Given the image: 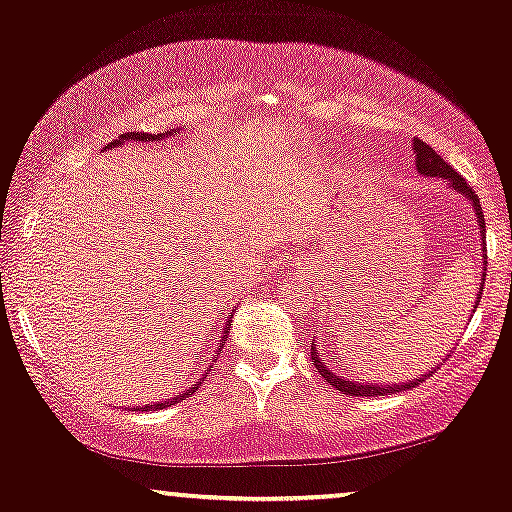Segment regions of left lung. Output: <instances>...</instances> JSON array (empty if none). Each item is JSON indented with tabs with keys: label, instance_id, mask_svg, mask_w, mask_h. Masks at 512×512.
I'll return each mask as SVG.
<instances>
[{
	"label": "left lung",
	"instance_id": "obj_1",
	"mask_svg": "<svg viewBox=\"0 0 512 512\" xmlns=\"http://www.w3.org/2000/svg\"><path fill=\"white\" fill-rule=\"evenodd\" d=\"M412 150H415V159H417L415 164H417V171H420V174L429 176V178H441V181H446L448 186L455 190V193H460V195L467 197V200L472 202L474 214H477L479 233H482V240H484L486 238L484 212H482V205H479V197L474 195V190H472L470 183H467L465 178L460 176L458 171H455L453 166L446 162V159H443L441 155H436L434 147H429L427 143H422V140H415V143H412ZM484 250H486V243H484ZM484 260H486V252H484ZM484 272H486V269H484ZM477 295H482V286H479V293ZM477 305H479V300H477ZM477 305H474V307H477ZM331 360H334V357H331ZM312 362H315V367L319 369V374H322V377L329 381V384L334 386L336 391L346 393V396H386V393H389V396H391V393H396V391H408L410 386H417V384H420V381L427 379V374H424V377L415 379V381H405V384H391V386H379V384L374 386V384H365V381L343 379V377H338L334 369L326 365L324 355L317 353L315 343H312Z\"/></svg>",
	"mask_w": 512,
	"mask_h": 512
}]
</instances>
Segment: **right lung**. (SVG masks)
<instances>
[{"label":"right lung","mask_w":512,"mask_h":512,"mask_svg":"<svg viewBox=\"0 0 512 512\" xmlns=\"http://www.w3.org/2000/svg\"><path fill=\"white\" fill-rule=\"evenodd\" d=\"M166 133L171 135V131H166ZM162 135H164V133H157V135H155V133H135V131H131V133H123V135H119V138H116L112 145H121V143H126V140H133V143H150V140H159V138H162ZM229 326H231V322H229ZM229 326H226V329H224V336H221V343H219L217 355L221 353V348H224V341H226V338H229V331H231ZM205 379H207V374H205V377H202L200 381H197V384L190 386L188 391H183L181 396H176V398H171V400H162V403H157L155 408H157V410H162V408H166V405L181 403V400H186L188 396H193V393L197 391V386H200L202 381H205ZM147 408H152V405H147ZM133 410H145V408H133Z\"/></svg>","instance_id":"obj_1"}]
</instances>
